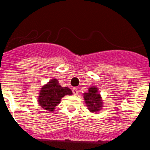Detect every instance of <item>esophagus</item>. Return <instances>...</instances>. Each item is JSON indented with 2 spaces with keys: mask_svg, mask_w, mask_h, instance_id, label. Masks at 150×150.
<instances>
[{
  "mask_svg": "<svg viewBox=\"0 0 150 150\" xmlns=\"http://www.w3.org/2000/svg\"><path fill=\"white\" fill-rule=\"evenodd\" d=\"M72 91H73V93H74V95H76L78 94V90L76 88H73Z\"/></svg>",
  "mask_w": 150,
  "mask_h": 150,
  "instance_id": "1",
  "label": "esophagus"
}]
</instances>
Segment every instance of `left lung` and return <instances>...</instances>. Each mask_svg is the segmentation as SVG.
<instances>
[{
  "label": "left lung",
  "instance_id": "obj_1",
  "mask_svg": "<svg viewBox=\"0 0 150 150\" xmlns=\"http://www.w3.org/2000/svg\"><path fill=\"white\" fill-rule=\"evenodd\" d=\"M98 88L91 87L88 92L84 93V99L88 107V109L91 112H98L102 107V100L100 94L98 92Z\"/></svg>",
  "mask_w": 150,
  "mask_h": 150
}]
</instances>
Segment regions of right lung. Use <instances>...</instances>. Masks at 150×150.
Masks as SVG:
<instances>
[{"mask_svg": "<svg viewBox=\"0 0 150 150\" xmlns=\"http://www.w3.org/2000/svg\"><path fill=\"white\" fill-rule=\"evenodd\" d=\"M72 95V91L67 87H62L56 79H52L40 92L38 102L41 107L48 111H53L64 95Z\"/></svg>", "mask_w": 150, "mask_h": 150, "instance_id": "obj_1", "label": "right lung"}]
</instances>
